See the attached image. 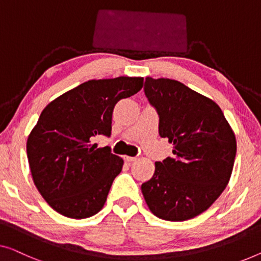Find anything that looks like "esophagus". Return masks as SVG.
<instances>
[{"instance_id":"obj_1","label":"esophagus","mask_w":261,"mask_h":261,"mask_svg":"<svg viewBox=\"0 0 261 261\" xmlns=\"http://www.w3.org/2000/svg\"><path fill=\"white\" fill-rule=\"evenodd\" d=\"M124 160L128 161V162H132V161L137 160V158H135V156H124Z\"/></svg>"}]
</instances>
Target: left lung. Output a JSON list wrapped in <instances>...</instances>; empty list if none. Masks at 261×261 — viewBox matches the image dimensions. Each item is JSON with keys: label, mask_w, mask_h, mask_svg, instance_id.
I'll return each mask as SVG.
<instances>
[{"label": "left lung", "mask_w": 261, "mask_h": 261, "mask_svg": "<svg viewBox=\"0 0 261 261\" xmlns=\"http://www.w3.org/2000/svg\"><path fill=\"white\" fill-rule=\"evenodd\" d=\"M145 95L159 115V135L173 156L155 162L141 185L149 210L168 221L201 214L227 186L237 153L233 130L220 107L171 79L146 77Z\"/></svg>", "instance_id": "1"}]
</instances>
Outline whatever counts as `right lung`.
Wrapping results in <instances>:
<instances>
[{
	"label": "right lung",
	"mask_w": 261,
	"mask_h": 261,
	"mask_svg": "<svg viewBox=\"0 0 261 261\" xmlns=\"http://www.w3.org/2000/svg\"><path fill=\"white\" fill-rule=\"evenodd\" d=\"M142 77L90 80L51 101L27 141L34 184L49 206L73 219L102 208L123 160L108 146L96 148V135L109 138L115 105L142 88Z\"/></svg>",
	"instance_id": "1"
}]
</instances>
